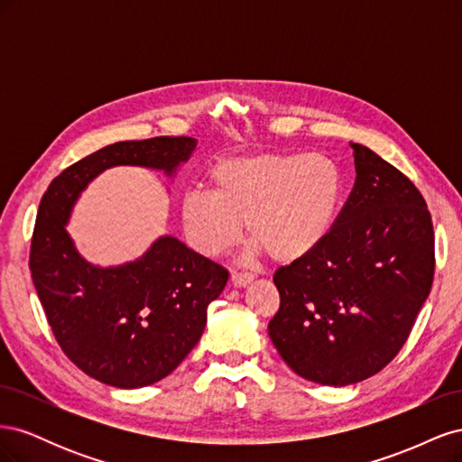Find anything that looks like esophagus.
Here are the masks:
<instances>
[{
  "mask_svg": "<svg viewBox=\"0 0 462 462\" xmlns=\"http://www.w3.org/2000/svg\"><path fill=\"white\" fill-rule=\"evenodd\" d=\"M250 279H253V275L245 273V272H233L231 273V282H233L235 287H245L246 283H250Z\"/></svg>",
  "mask_w": 462,
  "mask_h": 462,
  "instance_id": "34e87169",
  "label": "esophagus"
}]
</instances>
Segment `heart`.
<instances>
[{
    "label": "heart",
    "mask_w": 462,
    "mask_h": 462,
    "mask_svg": "<svg viewBox=\"0 0 462 462\" xmlns=\"http://www.w3.org/2000/svg\"><path fill=\"white\" fill-rule=\"evenodd\" d=\"M212 185V192L192 190L180 202V226L194 250L227 253L246 226L250 245L273 262H292L326 239L343 177L324 153L265 152L219 163Z\"/></svg>",
    "instance_id": "obj_1"
}]
</instances>
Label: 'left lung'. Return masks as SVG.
<instances>
[{
    "label": "left lung",
    "mask_w": 462,
    "mask_h": 462,
    "mask_svg": "<svg viewBox=\"0 0 462 462\" xmlns=\"http://www.w3.org/2000/svg\"><path fill=\"white\" fill-rule=\"evenodd\" d=\"M355 187L326 239L282 265L270 319L277 353L304 380L358 383L407 343L436 270L422 192L397 167L351 144Z\"/></svg>",
    "instance_id": "left-lung-1"
}]
</instances>
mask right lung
<instances>
[{"label":"right lung","mask_w":462,"mask_h":462,"mask_svg":"<svg viewBox=\"0 0 462 462\" xmlns=\"http://www.w3.org/2000/svg\"><path fill=\"white\" fill-rule=\"evenodd\" d=\"M197 148L190 136H153L109 144L69 165L40 200L31 273L61 351L94 380L134 389L171 374L206 328L208 304L227 283L223 265L162 236L136 262L96 268L67 235L69 212L90 180L114 165L171 175Z\"/></svg>","instance_id":"right-lung-1"}]
</instances>
